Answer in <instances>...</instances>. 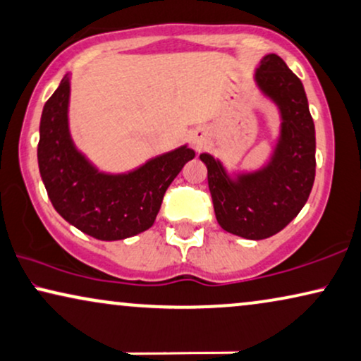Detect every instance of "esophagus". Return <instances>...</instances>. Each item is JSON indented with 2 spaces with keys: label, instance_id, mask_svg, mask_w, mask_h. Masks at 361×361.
<instances>
[{
  "label": "esophagus",
  "instance_id": "obj_1",
  "mask_svg": "<svg viewBox=\"0 0 361 361\" xmlns=\"http://www.w3.org/2000/svg\"><path fill=\"white\" fill-rule=\"evenodd\" d=\"M200 135H202V130H195L194 135H192V139H194V142H199Z\"/></svg>",
  "mask_w": 361,
  "mask_h": 361
}]
</instances>
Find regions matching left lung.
<instances>
[{"label":"left lung","mask_w":361,"mask_h":361,"mask_svg":"<svg viewBox=\"0 0 361 361\" xmlns=\"http://www.w3.org/2000/svg\"><path fill=\"white\" fill-rule=\"evenodd\" d=\"M257 82L282 111V139L272 162L257 174L231 182L221 162L209 154L207 182L215 217L224 231L262 240L272 237L297 217L315 180V126L305 89L277 54L262 59Z\"/></svg>","instance_id":"obj_1"}]
</instances>
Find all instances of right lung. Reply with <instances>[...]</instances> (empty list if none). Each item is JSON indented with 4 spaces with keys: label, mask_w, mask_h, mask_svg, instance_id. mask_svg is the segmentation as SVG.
<instances>
[{
    "label": "right lung",
    "mask_w": 361,
    "mask_h": 361,
    "mask_svg": "<svg viewBox=\"0 0 361 361\" xmlns=\"http://www.w3.org/2000/svg\"><path fill=\"white\" fill-rule=\"evenodd\" d=\"M69 81L46 101L39 124L37 164L51 204L63 219L99 240H121L147 231L164 194L194 159L185 146L152 159L126 176L99 174L74 149L68 133Z\"/></svg>",
    "instance_id": "right-lung-1"
}]
</instances>
